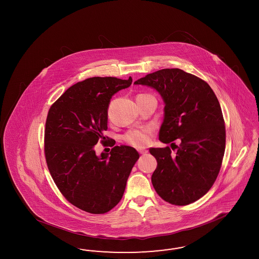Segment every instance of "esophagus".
<instances>
[{
    "mask_svg": "<svg viewBox=\"0 0 259 259\" xmlns=\"http://www.w3.org/2000/svg\"><path fill=\"white\" fill-rule=\"evenodd\" d=\"M138 151H139V153H140V154H142V155H143V154L148 153V150L143 149V148H141V149H139Z\"/></svg>",
    "mask_w": 259,
    "mask_h": 259,
    "instance_id": "esophagus-1",
    "label": "esophagus"
}]
</instances>
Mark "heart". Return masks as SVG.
I'll list each match as a JSON object with an SVG mask.
<instances>
[{
  "mask_svg": "<svg viewBox=\"0 0 259 259\" xmlns=\"http://www.w3.org/2000/svg\"><path fill=\"white\" fill-rule=\"evenodd\" d=\"M151 128H142L139 130H132L126 134L125 141L127 143L137 148L145 146L151 139Z\"/></svg>",
  "mask_w": 259,
  "mask_h": 259,
  "instance_id": "heart-1",
  "label": "heart"
}]
</instances>
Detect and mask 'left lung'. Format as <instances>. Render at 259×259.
I'll return each mask as SVG.
<instances>
[{
	"instance_id": "1",
	"label": "left lung",
	"mask_w": 259,
	"mask_h": 259,
	"mask_svg": "<svg viewBox=\"0 0 259 259\" xmlns=\"http://www.w3.org/2000/svg\"><path fill=\"white\" fill-rule=\"evenodd\" d=\"M134 84L155 89L163 100L159 141H181L175 155L168 146L150 148L157 161L154 188L172 205L195 202L212 187L224 156L225 124L217 96L206 81L179 68L151 73Z\"/></svg>"
}]
</instances>
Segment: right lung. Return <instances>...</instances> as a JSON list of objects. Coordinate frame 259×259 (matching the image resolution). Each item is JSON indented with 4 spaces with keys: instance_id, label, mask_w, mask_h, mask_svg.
I'll return each mask as SVG.
<instances>
[{
    "instance_id": "right-lung-1",
    "label": "right lung",
    "mask_w": 259,
    "mask_h": 259,
    "mask_svg": "<svg viewBox=\"0 0 259 259\" xmlns=\"http://www.w3.org/2000/svg\"><path fill=\"white\" fill-rule=\"evenodd\" d=\"M132 78L94 77L69 87L48 111L45 130L47 167L63 196L90 213L109 212L120 201L140 155L125 145L96 155L105 141L112 97ZM108 139V138H107Z\"/></svg>"
}]
</instances>
